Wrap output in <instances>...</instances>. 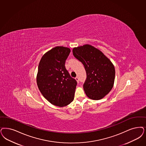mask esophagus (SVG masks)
Masks as SVG:
<instances>
[{
  "label": "esophagus",
  "mask_w": 146,
  "mask_h": 146,
  "mask_svg": "<svg viewBox=\"0 0 146 146\" xmlns=\"http://www.w3.org/2000/svg\"><path fill=\"white\" fill-rule=\"evenodd\" d=\"M75 79H76V81H77V82L79 83V78L77 76V77H76Z\"/></svg>",
  "instance_id": "obj_1"
}]
</instances>
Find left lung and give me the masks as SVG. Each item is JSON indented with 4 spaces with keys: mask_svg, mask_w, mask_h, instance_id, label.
Masks as SVG:
<instances>
[{
    "mask_svg": "<svg viewBox=\"0 0 146 146\" xmlns=\"http://www.w3.org/2000/svg\"><path fill=\"white\" fill-rule=\"evenodd\" d=\"M73 55L82 63L87 78L84 90L90 99L98 100L104 98L112 89L115 80V68L101 50L86 44L73 48Z\"/></svg>",
    "mask_w": 146,
    "mask_h": 146,
    "instance_id": "left-lung-1",
    "label": "left lung"
}]
</instances>
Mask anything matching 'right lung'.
Here are the masks:
<instances>
[{"label":"right lung","mask_w":146,"mask_h":146,"mask_svg":"<svg viewBox=\"0 0 146 146\" xmlns=\"http://www.w3.org/2000/svg\"><path fill=\"white\" fill-rule=\"evenodd\" d=\"M70 52L69 48L56 46L43 55L38 66V88L46 99L55 106H67L74 100L77 82L65 66Z\"/></svg>","instance_id":"1"}]
</instances>
